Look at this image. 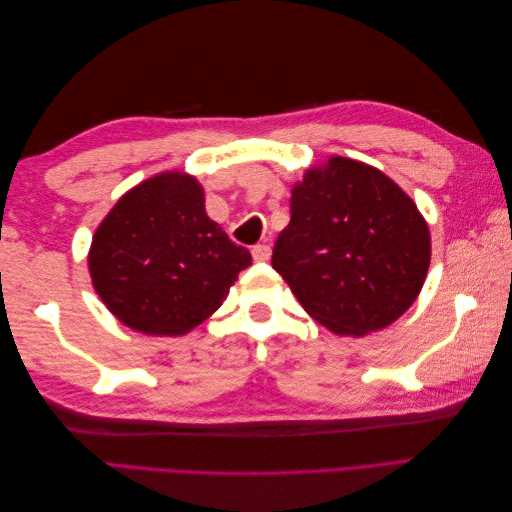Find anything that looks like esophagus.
I'll list each match as a JSON object with an SVG mask.
<instances>
[{"mask_svg":"<svg viewBox=\"0 0 512 512\" xmlns=\"http://www.w3.org/2000/svg\"><path fill=\"white\" fill-rule=\"evenodd\" d=\"M252 258H254L256 262H267V260L271 258V247L265 245V243L254 245V247H252Z\"/></svg>","mask_w":512,"mask_h":512,"instance_id":"1","label":"esophagus"}]
</instances>
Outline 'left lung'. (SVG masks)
I'll use <instances>...</instances> for the list:
<instances>
[{
  "mask_svg": "<svg viewBox=\"0 0 512 512\" xmlns=\"http://www.w3.org/2000/svg\"><path fill=\"white\" fill-rule=\"evenodd\" d=\"M429 260V226L414 200L382 170L333 156L292 185L271 265L322 327L361 337L408 312Z\"/></svg>",
  "mask_w": 512,
  "mask_h": 512,
  "instance_id": "obj_1",
  "label": "left lung"
}]
</instances>
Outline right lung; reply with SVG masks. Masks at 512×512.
Listing matches in <instances>:
<instances>
[{
	"instance_id": "add662e5",
	"label": "right lung",
	"mask_w": 512,
	"mask_h": 512,
	"mask_svg": "<svg viewBox=\"0 0 512 512\" xmlns=\"http://www.w3.org/2000/svg\"><path fill=\"white\" fill-rule=\"evenodd\" d=\"M87 265L119 322L145 335H185L224 303L252 254L209 218L196 177L166 170L106 213Z\"/></svg>"
}]
</instances>
